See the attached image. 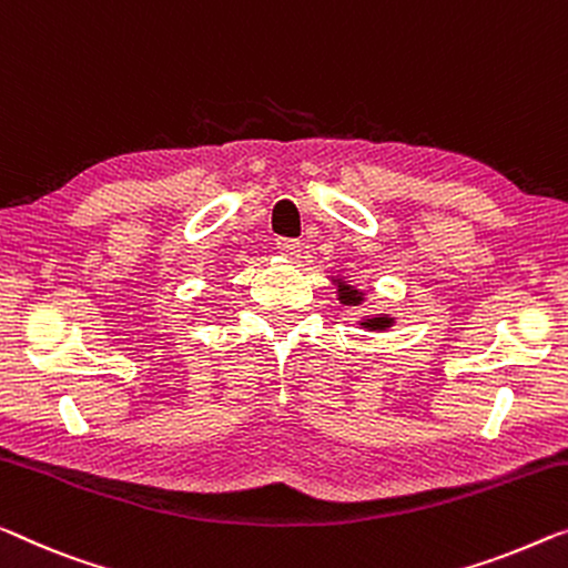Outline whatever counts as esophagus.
Masks as SVG:
<instances>
[{"instance_id": "1", "label": "esophagus", "mask_w": 568, "mask_h": 568, "mask_svg": "<svg viewBox=\"0 0 568 568\" xmlns=\"http://www.w3.org/2000/svg\"><path fill=\"white\" fill-rule=\"evenodd\" d=\"M277 250H281V255L295 260L301 255V242L298 240H287V236H277Z\"/></svg>"}]
</instances>
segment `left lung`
I'll return each mask as SVG.
<instances>
[{"instance_id": "obj_1", "label": "left lung", "mask_w": 568, "mask_h": 568, "mask_svg": "<svg viewBox=\"0 0 568 568\" xmlns=\"http://www.w3.org/2000/svg\"><path fill=\"white\" fill-rule=\"evenodd\" d=\"M338 298H342V303H346V306H357V303H362V295L357 293V291H352L349 285H338ZM362 326H367V328H387L390 326V318H385V316H375V318H367V321H362Z\"/></svg>"}]
</instances>
